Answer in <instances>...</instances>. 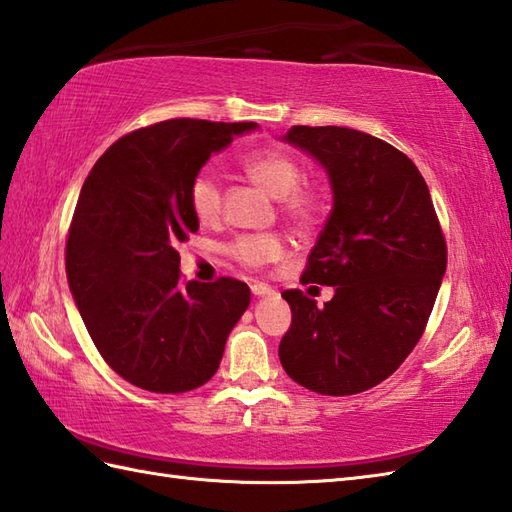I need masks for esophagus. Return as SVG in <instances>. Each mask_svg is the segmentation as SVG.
<instances>
[{"label": "esophagus", "mask_w": 512, "mask_h": 512, "mask_svg": "<svg viewBox=\"0 0 512 512\" xmlns=\"http://www.w3.org/2000/svg\"><path fill=\"white\" fill-rule=\"evenodd\" d=\"M250 292H253L255 297H270V295H275V290L270 288L268 284H262V281H255V284H250Z\"/></svg>", "instance_id": "1"}]
</instances>
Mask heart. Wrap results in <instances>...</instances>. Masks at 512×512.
I'll use <instances>...</instances> for the list:
<instances>
[{
	"mask_svg": "<svg viewBox=\"0 0 512 512\" xmlns=\"http://www.w3.org/2000/svg\"><path fill=\"white\" fill-rule=\"evenodd\" d=\"M242 169L246 176L259 184L266 193L273 195L281 202L290 220L299 224H310L321 211V193L301 184V165L290 154L281 149H264L255 151L242 158ZM189 200L193 213L200 220H213L220 215L222 209V187L209 169H202L193 176L189 187ZM226 253L231 255L237 264L246 268H264L277 262L286 253L284 237L275 233L266 235H242L228 244Z\"/></svg>",
	"mask_w": 512,
	"mask_h": 512,
	"instance_id": "heart-1",
	"label": "heart"
}]
</instances>
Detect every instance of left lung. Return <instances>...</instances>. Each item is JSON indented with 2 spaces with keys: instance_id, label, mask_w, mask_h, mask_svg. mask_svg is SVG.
I'll use <instances>...</instances> for the list:
<instances>
[{
  "instance_id": "obj_1",
  "label": "left lung",
  "mask_w": 512,
  "mask_h": 512,
  "mask_svg": "<svg viewBox=\"0 0 512 512\" xmlns=\"http://www.w3.org/2000/svg\"><path fill=\"white\" fill-rule=\"evenodd\" d=\"M325 169L332 211L303 281L332 286L317 308L286 290V374L323 396H352L396 372L420 341L447 273V244L418 167L385 140L347 127L295 125L284 136Z\"/></svg>"
}]
</instances>
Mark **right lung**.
I'll return each mask as SVG.
<instances>
[{
	"instance_id": "add662e5",
	"label": "right lung",
	"mask_w": 512,
	"mask_h": 512,
	"mask_svg": "<svg viewBox=\"0 0 512 512\" xmlns=\"http://www.w3.org/2000/svg\"><path fill=\"white\" fill-rule=\"evenodd\" d=\"M253 129L171 118L116 140L83 182L65 273L96 350L127 383L182 394L220 367L250 288L231 277L182 286L176 248L200 226L193 176Z\"/></svg>"
}]
</instances>
